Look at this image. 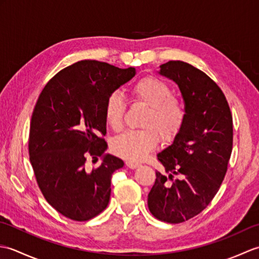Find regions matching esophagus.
<instances>
[{
    "mask_svg": "<svg viewBox=\"0 0 259 259\" xmlns=\"http://www.w3.org/2000/svg\"><path fill=\"white\" fill-rule=\"evenodd\" d=\"M125 166L131 169H135L139 166V162L137 161H133V160H125Z\"/></svg>",
    "mask_w": 259,
    "mask_h": 259,
    "instance_id": "34e87169",
    "label": "esophagus"
}]
</instances>
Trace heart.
Listing matches in <instances>:
<instances>
[{
  "mask_svg": "<svg viewBox=\"0 0 259 259\" xmlns=\"http://www.w3.org/2000/svg\"><path fill=\"white\" fill-rule=\"evenodd\" d=\"M130 93L135 100L148 106L142 121L145 129L120 135L112 142V150L124 159L138 161L155 149L159 136L163 141L176 138L185 124L186 108L181 99L171 95L167 82L155 75H145L135 81ZM103 111L110 128H122L125 103L119 93H111L107 98Z\"/></svg>",
  "mask_w": 259,
  "mask_h": 259,
  "instance_id": "heart-1",
  "label": "heart"
}]
</instances>
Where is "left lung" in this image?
Wrapping results in <instances>:
<instances>
[{
    "mask_svg": "<svg viewBox=\"0 0 259 259\" xmlns=\"http://www.w3.org/2000/svg\"><path fill=\"white\" fill-rule=\"evenodd\" d=\"M159 73L178 84L186 121L158 153L167 175L156 171L148 208L159 221L179 224L200 213L221 188L233 150V117L224 92L201 70L169 61Z\"/></svg>",
    "mask_w": 259,
    "mask_h": 259,
    "instance_id": "8db88e82",
    "label": "left lung"
}]
</instances>
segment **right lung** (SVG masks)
I'll return each mask as SVG.
<instances>
[{
    "mask_svg": "<svg viewBox=\"0 0 259 259\" xmlns=\"http://www.w3.org/2000/svg\"><path fill=\"white\" fill-rule=\"evenodd\" d=\"M135 74V68L83 60L58 72L38 96L30 124V161L46 200L72 221H89L108 206L112 174L124 163L104 155L101 166L90 169L86 159L106 151L104 103Z\"/></svg>",
    "mask_w": 259,
    "mask_h": 259,
    "instance_id": "right-lung-1",
    "label": "right lung"
}]
</instances>
